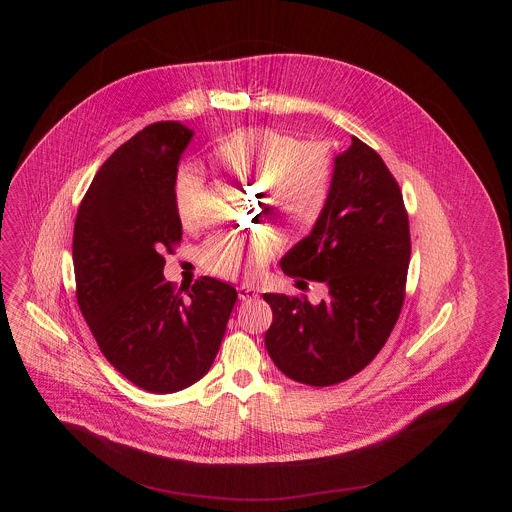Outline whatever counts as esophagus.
Segmentation results:
<instances>
[{
	"instance_id": "1",
	"label": "esophagus",
	"mask_w": 512,
	"mask_h": 512,
	"mask_svg": "<svg viewBox=\"0 0 512 512\" xmlns=\"http://www.w3.org/2000/svg\"><path fill=\"white\" fill-rule=\"evenodd\" d=\"M238 297H240L242 301L254 299V297H258V290L252 288V286H240V288H238Z\"/></svg>"
}]
</instances>
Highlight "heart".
<instances>
[{
    "label": "heart",
    "mask_w": 512,
    "mask_h": 512,
    "mask_svg": "<svg viewBox=\"0 0 512 512\" xmlns=\"http://www.w3.org/2000/svg\"><path fill=\"white\" fill-rule=\"evenodd\" d=\"M213 159L242 179L260 181L268 209L280 215L282 228L290 232L309 230L325 207L333 163L323 146L301 144L276 130H250L220 142ZM197 197V179L183 175L177 185V205L187 230H195L201 222ZM270 254L268 238L222 236L205 246L203 266L215 276H234L242 264L260 266Z\"/></svg>",
    "instance_id": "1"
}]
</instances>
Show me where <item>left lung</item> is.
<instances>
[{
    "mask_svg": "<svg viewBox=\"0 0 512 512\" xmlns=\"http://www.w3.org/2000/svg\"><path fill=\"white\" fill-rule=\"evenodd\" d=\"M410 248L396 179L372 147L353 138L335 157L313 230L280 260L286 276L325 284L327 299L313 305L305 295L264 293L274 313L266 331L274 365L309 386L339 384L361 372L398 321Z\"/></svg>",
    "mask_w": 512,
    "mask_h": 512,
    "instance_id": "obj_1",
    "label": "left lung"
}]
</instances>
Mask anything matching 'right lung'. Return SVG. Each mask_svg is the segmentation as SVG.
<instances>
[{
  "label": "right lung",
  "instance_id": "1",
  "mask_svg": "<svg viewBox=\"0 0 512 512\" xmlns=\"http://www.w3.org/2000/svg\"><path fill=\"white\" fill-rule=\"evenodd\" d=\"M191 140L179 122L138 132L98 169L74 222L80 313L108 363L155 394L209 372L238 297L209 276L183 297L163 278L161 252L181 242L175 181Z\"/></svg>",
  "mask_w": 512,
  "mask_h": 512
}]
</instances>
